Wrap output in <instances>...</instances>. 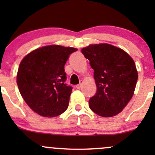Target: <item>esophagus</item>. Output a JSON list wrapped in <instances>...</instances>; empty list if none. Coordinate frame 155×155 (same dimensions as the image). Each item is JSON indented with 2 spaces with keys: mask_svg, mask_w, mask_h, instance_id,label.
<instances>
[{
  "mask_svg": "<svg viewBox=\"0 0 155 155\" xmlns=\"http://www.w3.org/2000/svg\"><path fill=\"white\" fill-rule=\"evenodd\" d=\"M82 83H83V81L82 80H81V81H80V82H79V84H77L76 86V87L77 88V89H80L81 87V85H82Z\"/></svg>",
  "mask_w": 155,
  "mask_h": 155,
  "instance_id": "esophagus-1",
  "label": "esophagus"
}]
</instances>
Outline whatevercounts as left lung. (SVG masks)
Listing matches in <instances>:
<instances>
[{"label":"left lung","instance_id":"left-lung-1","mask_svg":"<svg viewBox=\"0 0 155 155\" xmlns=\"http://www.w3.org/2000/svg\"><path fill=\"white\" fill-rule=\"evenodd\" d=\"M81 52L90 60L97 87L89 101L90 109L101 117L116 116L134 94L138 80L134 60L123 49L109 44H90Z\"/></svg>","mask_w":155,"mask_h":155}]
</instances>
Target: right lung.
<instances>
[{
	"instance_id": "obj_1",
	"label": "right lung",
	"mask_w": 155,
	"mask_h": 155,
	"mask_svg": "<svg viewBox=\"0 0 155 155\" xmlns=\"http://www.w3.org/2000/svg\"><path fill=\"white\" fill-rule=\"evenodd\" d=\"M76 51L74 47L45 46L28 53L20 62L17 86L26 104L38 114L58 117L68 108L72 87L64 83V65Z\"/></svg>"
}]
</instances>
